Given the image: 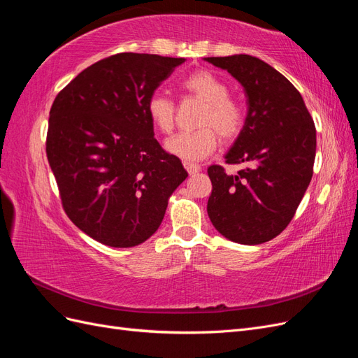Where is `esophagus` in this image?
<instances>
[{
  "instance_id": "obj_1",
  "label": "esophagus",
  "mask_w": 358,
  "mask_h": 358,
  "mask_svg": "<svg viewBox=\"0 0 358 358\" xmlns=\"http://www.w3.org/2000/svg\"><path fill=\"white\" fill-rule=\"evenodd\" d=\"M183 167L187 169V171L189 173V175H192V173H197L201 170V166L196 164V162H191V161H183Z\"/></svg>"
}]
</instances>
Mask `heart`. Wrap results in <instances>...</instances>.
Returning a JSON list of instances; mask_svg holds the SVG:
<instances>
[{
    "label": "heart",
    "mask_w": 358,
    "mask_h": 358,
    "mask_svg": "<svg viewBox=\"0 0 358 358\" xmlns=\"http://www.w3.org/2000/svg\"><path fill=\"white\" fill-rule=\"evenodd\" d=\"M180 88L188 95L203 101L199 116V129L179 133L166 142L170 154L187 161L201 159L212 154L218 146V136L222 142H231L241 134L245 124V110L233 100L227 85L218 76L200 70L187 76ZM146 112L158 131L169 134L175 125L176 106L170 96L154 92L148 99Z\"/></svg>",
    "instance_id": "b5f03b06"
}]
</instances>
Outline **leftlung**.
Listing matches in <instances>:
<instances>
[{
	"label": "left lung",
	"mask_w": 358,
	"mask_h": 358,
	"mask_svg": "<svg viewBox=\"0 0 358 358\" xmlns=\"http://www.w3.org/2000/svg\"><path fill=\"white\" fill-rule=\"evenodd\" d=\"M243 86L245 125L225 155L243 164L237 175L210 166L208 213L227 239L259 245L282 233L305 196L313 173L317 131L300 92L285 76L251 55L204 58Z\"/></svg>",
	"instance_id": "8db88e82"
}]
</instances>
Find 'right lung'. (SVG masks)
<instances>
[{
  "mask_svg": "<svg viewBox=\"0 0 358 358\" xmlns=\"http://www.w3.org/2000/svg\"><path fill=\"white\" fill-rule=\"evenodd\" d=\"M183 58L117 53L85 69L52 104L46 138L62 208L94 241L143 243L188 173L154 137L150 95Z\"/></svg>",
  "mask_w": 358,
  "mask_h": 358,
  "instance_id": "add662e5",
  "label": "right lung"
}]
</instances>
